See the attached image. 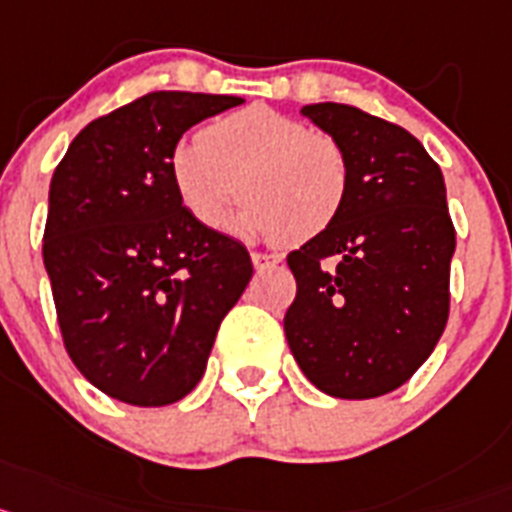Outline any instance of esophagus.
<instances>
[{
  "label": "esophagus",
  "mask_w": 512,
  "mask_h": 512,
  "mask_svg": "<svg viewBox=\"0 0 512 512\" xmlns=\"http://www.w3.org/2000/svg\"><path fill=\"white\" fill-rule=\"evenodd\" d=\"M281 262V257L278 255H265V252H252V265H255L257 270H268L273 268V265H278Z\"/></svg>",
  "instance_id": "1"
}]
</instances>
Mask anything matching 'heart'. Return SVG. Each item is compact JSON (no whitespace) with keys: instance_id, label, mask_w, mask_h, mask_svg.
Returning a JSON list of instances; mask_svg holds the SVG:
<instances>
[{"instance_id":"b5f03b06","label":"heart","mask_w":512,"mask_h":512,"mask_svg":"<svg viewBox=\"0 0 512 512\" xmlns=\"http://www.w3.org/2000/svg\"><path fill=\"white\" fill-rule=\"evenodd\" d=\"M170 180L185 211L201 226H224L247 195L237 231L296 242L317 237L348 201V154L327 133L265 105L208 123L198 144H177Z\"/></svg>"}]
</instances>
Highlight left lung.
Instances as JSON below:
<instances>
[{
  "mask_svg": "<svg viewBox=\"0 0 512 512\" xmlns=\"http://www.w3.org/2000/svg\"><path fill=\"white\" fill-rule=\"evenodd\" d=\"M301 115L345 149L350 190L340 216L288 255V348L324 394L381 397L428 361L446 330L456 250L446 182L394 123L340 102Z\"/></svg>",
  "mask_w": 512,
  "mask_h": 512,
  "instance_id": "8db88e82",
  "label": "left lung"
}]
</instances>
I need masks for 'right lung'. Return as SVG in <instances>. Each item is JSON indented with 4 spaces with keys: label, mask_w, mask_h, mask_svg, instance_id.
<instances>
[{
    "label": "right lung",
    "mask_w": 512,
    "mask_h": 512,
    "mask_svg": "<svg viewBox=\"0 0 512 512\" xmlns=\"http://www.w3.org/2000/svg\"><path fill=\"white\" fill-rule=\"evenodd\" d=\"M242 102L149 92L82 128L53 172L43 265L66 353L108 397L190 394L250 283L244 244L198 224L170 180L182 133Z\"/></svg>",
    "instance_id": "add662e5"
}]
</instances>
